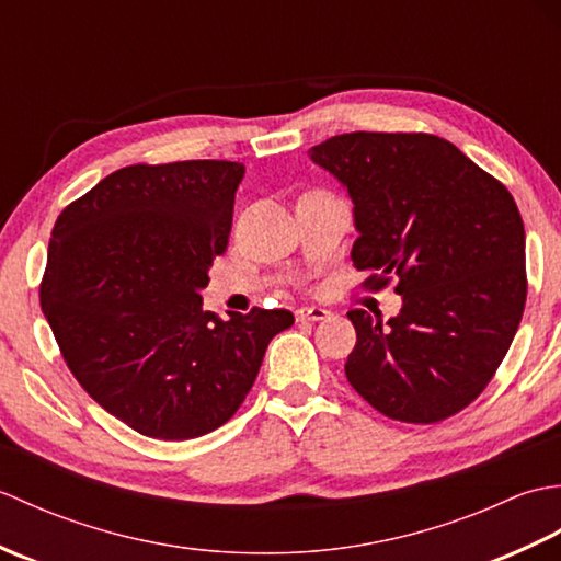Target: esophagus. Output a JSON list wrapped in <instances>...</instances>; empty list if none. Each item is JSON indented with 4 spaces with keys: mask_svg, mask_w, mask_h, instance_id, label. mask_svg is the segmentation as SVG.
Instances as JSON below:
<instances>
[{
    "mask_svg": "<svg viewBox=\"0 0 561 561\" xmlns=\"http://www.w3.org/2000/svg\"><path fill=\"white\" fill-rule=\"evenodd\" d=\"M296 320H325L330 318V311H325V308H318V306H301L296 308Z\"/></svg>",
    "mask_w": 561,
    "mask_h": 561,
    "instance_id": "1",
    "label": "esophagus"
}]
</instances>
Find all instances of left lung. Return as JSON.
I'll use <instances>...</instances> for the list:
<instances>
[{
  "label": "left lung",
  "mask_w": 561,
  "mask_h": 561,
  "mask_svg": "<svg viewBox=\"0 0 561 561\" xmlns=\"http://www.w3.org/2000/svg\"><path fill=\"white\" fill-rule=\"evenodd\" d=\"M347 187L364 284L396 279L398 316L354 308L352 388L380 414L434 424L465 410L496 374L526 308V231L508 190L424 133H350L313 147Z\"/></svg>",
  "instance_id": "left-lung-1"
}]
</instances>
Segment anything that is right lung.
<instances>
[{
    "mask_svg": "<svg viewBox=\"0 0 561 561\" xmlns=\"http://www.w3.org/2000/svg\"><path fill=\"white\" fill-rule=\"evenodd\" d=\"M243 173L209 159L127 165L55 221L43 313L81 388L145 436L187 440L229 422L270 340L294 325L284 308L202 311Z\"/></svg>",
    "mask_w": 561,
    "mask_h": 561,
    "instance_id": "obj_1",
    "label": "right lung"
}]
</instances>
